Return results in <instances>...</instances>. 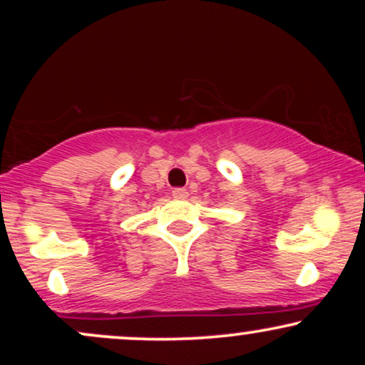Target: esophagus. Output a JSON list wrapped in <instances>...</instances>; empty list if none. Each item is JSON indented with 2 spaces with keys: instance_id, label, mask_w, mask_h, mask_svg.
I'll return each mask as SVG.
<instances>
[{
  "instance_id": "esophagus-1",
  "label": "esophagus",
  "mask_w": 365,
  "mask_h": 365,
  "mask_svg": "<svg viewBox=\"0 0 365 365\" xmlns=\"http://www.w3.org/2000/svg\"><path fill=\"white\" fill-rule=\"evenodd\" d=\"M173 197L175 199H187L188 197L187 188H173Z\"/></svg>"
}]
</instances>
